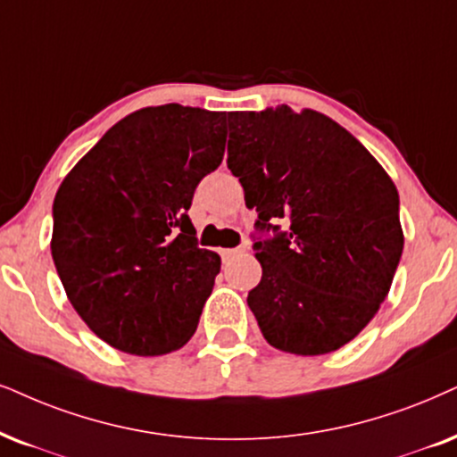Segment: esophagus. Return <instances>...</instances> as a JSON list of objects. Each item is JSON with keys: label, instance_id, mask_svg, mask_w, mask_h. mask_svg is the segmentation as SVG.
<instances>
[{"label": "esophagus", "instance_id": "obj_1", "mask_svg": "<svg viewBox=\"0 0 457 457\" xmlns=\"http://www.w3.org/2000/svg\"><path fill=\"white\" fill-rule=\"evenodd\" d=\"M242 251H246V246H238V248H223V251H221V257H223V259L234 257V255H238V253H242Z\"/></svg>", "mask_w": 457, "mask_h": 457}]
</instances>
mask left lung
<instances>
[{
	"label": "left lung",
	"mask_w": 457,
	"mask_h": 457,
	"mask_svg": "<svg viewBox=\"0 0 457 457\" xmlns=\"http://www.w3.org/2000/svg\"><path fill=\"white\" fill-rule=\"evenodd\" d=\"M228 120V169L257 229L274 232L253 246L263 274L248 308L276 350H339L378 314L401 262L396 186L358 138L314 109Z\"/></svg>",
	"instance_id": "8db88e82"
}]
</instances>
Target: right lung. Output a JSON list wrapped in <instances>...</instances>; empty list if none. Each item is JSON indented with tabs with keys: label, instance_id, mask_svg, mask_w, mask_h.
I'll return each mask as SVG.
<instances>
[{
	"label": "right lung",
	"instance_id": "right-lung-1",
	"mask_svg": "<svg viewBox=\"0 0 457 457\" xmlns=\"http://www.w3.org/2000/svg\"><path fill=\"white\" fill-rule=\"evenodd\" d=\"M228 115L169 103L112 126L62 179L52 259L69 302L112 348L160 356L189 342L221 268L187 211L221 164Z\"/></svg>",
	"mask_w": 457,
	"mask_h": 457
}]
</instances>
